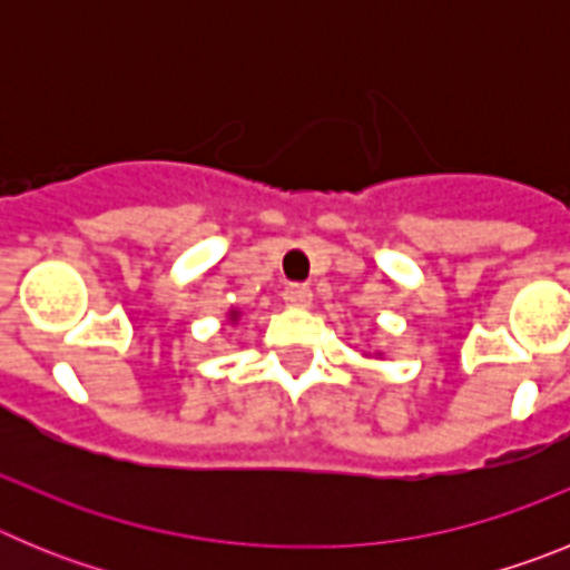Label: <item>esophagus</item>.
I'll return each instance as SVG.
<instances>
[{"label": "esophagus", "instance_id": "1", "mask_svg": "<svg viewBox=\"0 0 570 570\" xmlns=\"http://www.w3.org/2000/svg\"><path fill=\"white\" fill-rule=\"evenodd\" d=\"M282 299H285V305L288 308H311V302H314V294H311L308 285H288L285 288V294H282Z\"/></svg>", "mask_w": 570, "mask_h": 570}]
</instances>
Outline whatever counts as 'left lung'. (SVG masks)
Returning <instances> with one entry per match:
<instances>
[{"mask_svg":"<svg viewBox=\"0 0 570 570\" xmlns=\"http://www.w3.org/2000/svg\"><path fill=\"white\" fill-rule=\"evenodd\" d=\"M362 356H367V360H371V356H374V360H382V354H362Z\"/></svg>","mask_w":570,"mask_h":570,"instance_id":"8db88e82","label":"left lung"}]
</instances>
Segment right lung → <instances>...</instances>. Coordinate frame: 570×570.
I'll return each mask as SVG.
<instances>
[{
  "instance_id": "obj_1",
  "label": "right lung",
  "mask_w": 570,
  "mask_h": 570,
  "mask_svg": "<svg viewBox=\"0 0 570 570\" xmlns=\"http://www.w3.org/2000/svg\"><path fill=\"white\" fill-rule=\"evenodd\" d=\"M239 316H242V311L239 308H228V314H225V325H236V322H239Z\"/></svg>"
}]
</instances>
